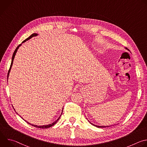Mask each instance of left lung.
Segmentation results:
<instances>
[{"label": "left lung", "mask_w": 147, "mask_h": 147, "mask_svg": "<svg viewBox=\"0 0 147 147\" xmlns=\"http://www.w3.org/2000/svg\"><path fill=\"white\" fill-rule=\"evenodd\" d=\"M125 49H127V48H125ZM128 50V49H127ZM88 121L91 124H92L93 125H94V126H95V127H98V128H103V127H110V125H103V126H102V125H95V124H93V123H92L91 122H90L88 120Z\"/></svg>", "instance_id": "1"}]
</instances>
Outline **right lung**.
I'll return each mask as SVG.
<instances>
[{"instance_id":"1","label":"right lung","mask_w":147,"mask_h":147,"mask_svg":"<svg viewBox=\"0 0 147 147\" xmlns=\"http://www.w3.org/2000/svg\"><path fill=\"white\" fill-rule=\"evenodd\" d=\"M39 34H36V33H34V34H32V35H31L28 38H27L26 40H24L23 42L21 44H20L17 48H16V50L14 51V53H13V56H12V59H11V65H10V69H9V72H8V74H7V80H8V78H9V74H10V70H11V67H12V66H13V60H14V57H15V56H16V53H17V50H18V49L19 48V47H21L22 46V44L23 43H24V42H26L27 40H29L30 39H31V38H32V37H34V36H38V35H39ZM14 108V107H13ZM15 110V109H14ZM62 112H63V111H62ZM17 113V112H16ZM61 113H62V112H61ZM17 114H18L17 113ZM61 115H60V116L59 117V118L56 120V121H55L54 122H53L52 123H51V124H48V125H35V124H31V123H30L29 122H28V121H26L24 119H23V117H22L23 120H24L26 121H27V123H28L29 124H30V125H33V126H34V127H37V128H40V129H47V128H49V127H52V125H53L54 124H55L56 123H57V121L59 120V118L60 117V116H61Z\"/></svg>"}]
</instances>
